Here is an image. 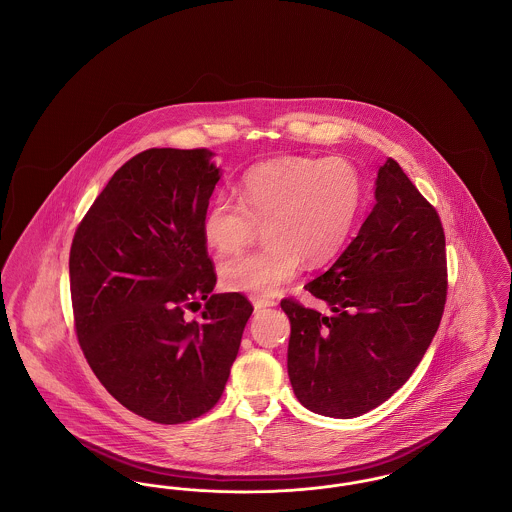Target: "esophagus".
Masks as SVG:
<instances>
[{
    "label": "esophagus",
    "instance_id": "34e87169",
    "mask_svg": "<svg viewBox=\"0 0 512 512\" xmlns=\"http://www.w3.org/2000/svg\"><path fill=\"white\" fill-rule=\"evenodd\" d=\"M275 304H277V302L271 300V298H254V308H256V310L271 308V306H275Z\"/></svg>",
    "mask_w": 512,
    "mask_h": 512
}]
</instances>
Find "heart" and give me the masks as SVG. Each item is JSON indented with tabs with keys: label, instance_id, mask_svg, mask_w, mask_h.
<instances>
[{
	"label": "heart",
	"instance_id": "b5f03b06",
	"mask_svg": "<svg viewBox=\"0 0 512 512\" xmlns=\"http://www.w3.org/2000/svg\"><path fill=\"white\" fill-rule=\"evenodd\" d=\"M233 200L217 194L202 214V237L217 254L243 250L264 223L268 243L219 268L223 289L269 298L291 281L302 262L320 266L339 254L362 202L354 163L289 156L244 171Z\"/></svg>",
	"mask_w": 512,
	"mask_h": 512
}]
</instances>
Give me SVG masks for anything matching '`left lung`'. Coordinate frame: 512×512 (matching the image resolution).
<instances>
[{
    "label": "left lung",
    "instance_id": "left-lung-1",
    "mask_svg": "<svg viewBox=\"0 0 512 512\" xmlns=\"http://www.w3.org/2000/svg\"><path fill=\"white\" fill-rule=\"evenodd\" d=\"M374 196L358 235L304 285L333 316L281 302L296 399L329 418L362 416L403 387L445 308V233L435 208L391 158L377 171Z\"/></svg>",
    "mask_w": 512,
    "mask_h": 512
}]
</instances>
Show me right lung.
I'll return each mask as SVG.
<instances>
[{
  "instance_id": "add662e5",
  "label": "right lung",
  "mask_w": 512,
  "mask_h": 512,
  "mask_svg": "<svg viewBox=\"0 0 512 512\" xmlns=\"http://www.w3.org/2000/svg\"><path fill=\"white\" fill-rule=\"evenodd\" d=\"M206 148H152L109 179L75 233L71 300L82 352L138 416L183 424L219 401L252 304L214 295L202 214L221 179ZM205 300L203 322L184 306Z\"/></svg>"
}]
</instances>
